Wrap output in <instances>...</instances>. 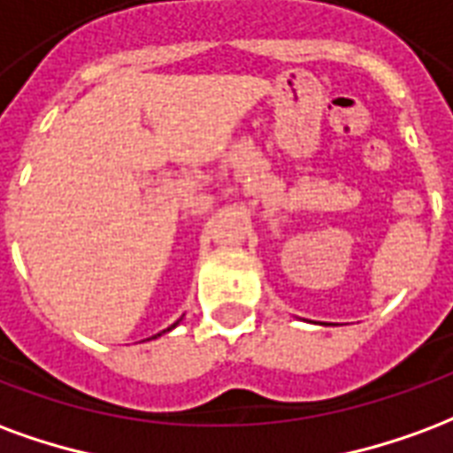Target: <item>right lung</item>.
<instances>
[{"label": "right lung", "mask_w": 453, "mask_h": 453, "mask_svg": "<svg viewBox=\"0 0 453 453\" xmlns=\"http://www.w3.org/2000/svg\"><path fill=\"white\" fill-rule=\"evenodd\" d=\"M176 326H178V321H176V323H173V326H171V328H176ZM171 328H166V331H171ZM166 331H161V333H166ZM161 333H157V335H151V338H150V340L158 338V335H161Z\"/></svg>", "instance_id": "add662e5"}]
</instances>
